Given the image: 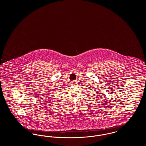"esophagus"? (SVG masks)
I'll use <instances>...</instances> for the list:
<instances>
[{"label": "esophagus", "instance_id": "34e87169", "mask_svg": "<svg viewBox=\"0 0 146 146\" xmlns=\"http://www.w3.org/2000/svg\"><path fill=\"white\" fill-rule=\"evenodd\" d=\"M72 84H73V85H75V84H76V82H73V83H72Z\"/></svg>", "mask_w": 146, "mask_h": 146}]
</instances>
